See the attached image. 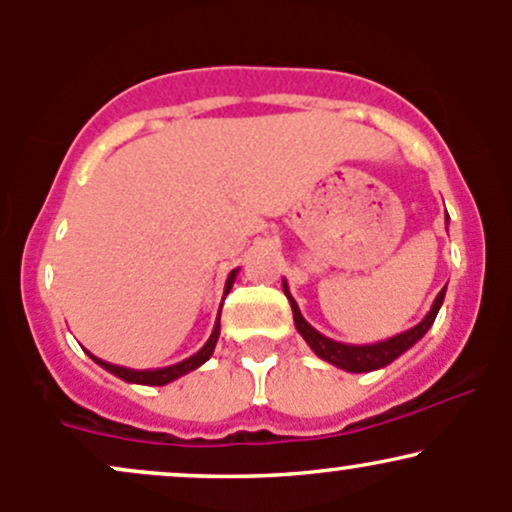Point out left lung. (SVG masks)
I'll use <instances>...</instances> for the list:
<instances>
[{
  "label": "left lung",
  "mask_w": 512,
  "mask_h": 512,
  "mask_svg": "<svg viewBox=\"0 0 512 512\" xmlns=\"http://www.w3.org/2000/svg\"><path fill=\"white\" fill-rule=\"evenodd\" d=\"M445 223H448V219H445ZM445 289H448V286H445ZM445 289L438 293L436 301H433V305H431V310H428L424 320H421L416 327H411V330L402 332V334H395V337H390V339H383V342L356 346V344L334 342V339L317 332L315 327L301 315V308H298V303L293 301L289 284H286V279H284V293L291 303L293 322H296L298 334H301V337L305 339V344L315 351V356H320L322 361L332 363V366L349 370V373H370V370L385 368V366H390L395 358L402 356L404 351H409L411 346H414L428 330H431L433 322H436V315H438L440 305H443V298H445Z\"/></svg>",
  "instance_id": "left-lung-1"
}]
</instances>
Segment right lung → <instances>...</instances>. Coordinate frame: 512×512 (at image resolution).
Wrapping results in <instances>:
<instances>
[{
    "mask_svg": "<svg viewBox=\"0 0 512 512\" xmlns=\"http://www.w3.org/2000/svg\"><path fill=\"white\" fill-rule=\"evenodd\" d=\"M238 276V269H233L231 274H228L226 279V289H223V298L228 296V291L233 289V281H236ZM223 305V303H221ZM219 334H221V308H219V317H216V325L214 330H211V337L207 339V344L202 346V349L197 351V354H192L190 358H185V361L180 363H173V366H166V368H154V370H132V368H125V366H115V363H108V361H101L98 356H93L91 351H86L88 356L93 358V361L98 363V366L108 370V373L117 375L120 380H125V383H137V385H168L173 383V380L182 378L185 373H190V370H195L202 366V363H207L211 354H214L216 349V342H219Z\"/></svg>",
    "mask_w": 512,
    "mask_h": 512,
    "instance_id": "right-lung-1",
    "label": "right lung"
}]
</instances>
